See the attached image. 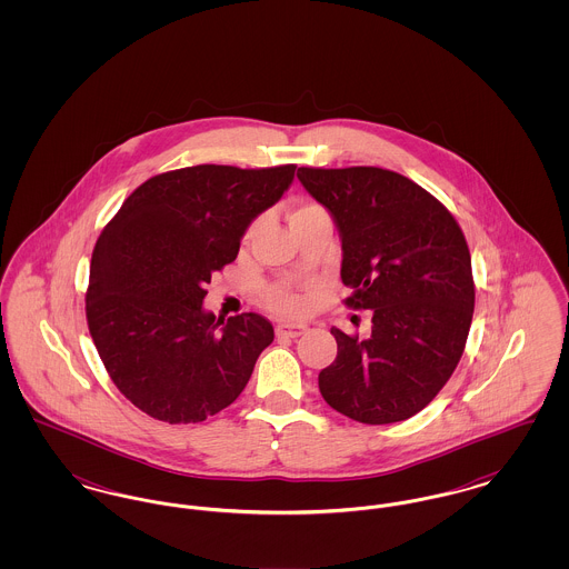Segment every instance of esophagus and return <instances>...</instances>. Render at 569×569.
<instances>
[{
  "instance_id": "obj_1",
  "label": "esophagus",
  "mask_w": 569,
  "mask_h": 569,
  "mask_svg": "<svg viewBox=\"0 0 569 569\" xmlns=\"http://www.w3.org/2000/svg\"><path fill=\"white\" fill-rule=\"evenodd\" d=\"M277 337H290V339H297L300 335L307 332V326L305 325H279L274 328Z\"/></svg>"
}]
</instances>
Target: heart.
I'll use <instances>...</instances> for the list:
<instances>
[{
  "label": "heart",
  "instance_id": "obj_1",
  "mask_svg": "<svg viewBox=\"0 0 569 569\" xmlns=\"http://www.w3.org/2000/svg\"><path fill=\"white\" fill-rule=\"evenodd\" d=\"M316 216H325V209L313 204V202H298L290 209L288 219H290V226H297L300 221ZM249 234L251 232H247V237ZM264 300H267L269 309H272L274 313H281V316H300L307 309V298L298 295L295 290H290V288H281V286L271 288Z\"/></svg>",
  "mask_w": 569,
  "mask_h": 569
}]
</instances>
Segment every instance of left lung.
Instances as JSON below:
<instances>
[{"label":"left lung","instance_id":"8db88e82","mask_svg":"<svg viewBox=\"0 0 569 569\" xmlns=\"http://www.w3.org/2000/svg\"><path fill=\"white\" fill-rule=\"evenodd\" d=\"M298 181L341 237L346 305L373 311L360 339L330 328L337 358L320 392L365 425L401 422L455 373L473 318L471 256L450 211L403 174L373 168H298Z\"/></svg>","mask_w":569,"mask_h":569}]
</instances>
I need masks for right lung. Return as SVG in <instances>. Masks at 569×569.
Returning a JSON list of instances; mask_svg holds the SVG:
<instances>
[{"instance_id": "right-lung-1", "label": "right lung", "mask_w": 569, "mask_h": 569, "mask_svg": "<svg viewBox=\"0 0 569 569\" xmlns=\"http://www.w3.org/2000/svg\"><path fill=\"white\" fill-rule=\"evenodd\" d=\"M295 170L200 163L156 174L102 230L87 325L110 379L140 411L191 425L243 392L274 330L258 313L217 320L202 307L204 288L234 262L244 230L292 186Z\"/></svg>"}]
</instances>
